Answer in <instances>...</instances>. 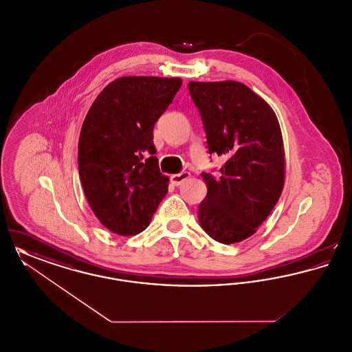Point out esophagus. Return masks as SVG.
Here are the masks:
<instances>
[{
  "label": "esophagus",
  "instance_id": "esophagus-1",
  "mask_svg": "<svg viewBox=\"0 0 352 352\" xmlns=\"http://www.w3.org/2000/svg\"><path fill=\"white\" fill-rule=\"evenodd\" d=\"M188 177H190V173L182 171V173H179V174L171 175V177H170V182L174 184V186H179V184H182L184 181H186Z\"/></svg>",
  "mask_w": 352,
  "mask_h": 352
}]
</instances>
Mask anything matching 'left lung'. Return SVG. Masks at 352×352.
I'll return each mask as SVG.
<instances>
[{"label":"left lung","instance_id":"1","mask_svg":"<svg viewBox=\"0 0 352 352\" xmlns=\"http://www.w3.org/2000/svg\"><path fill=\"white\" fill-rule=\"evenodd\" d=\"M188 91L201 112L208 153L226 160L219 178L201 173L207 195L199 204V223L219 243L243 241L268 218L284 188L278 120L245 84L190 82Z\"/></svg>","mask_w":352,"mask_h":352}]
</instances>
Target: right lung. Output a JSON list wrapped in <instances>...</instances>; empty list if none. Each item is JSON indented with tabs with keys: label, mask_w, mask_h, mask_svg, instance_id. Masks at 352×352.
Masks as SVG:
<instances>
[{
	"label": "right lung",
	"mask_w": 352,
	"mask_h": 352,
	"mask_svg": "<svg viewBox=\"0 0 352 352\" xmlns=\"http://www.w3.org/2000/svg\"><path fill=\"white\" fill-rule=\"evenodd\" d=\"M181 85L179 78L122 76L101 91L85 116L80 182L94 214L115 234L142 232L168 194L153 129Z\"/></svg>",
	"instance_id": "right-lung-1"
}]
</instances>
